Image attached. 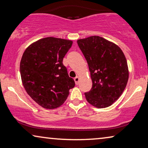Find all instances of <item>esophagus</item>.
<instances>
[{
	"label": "esophagus",
	"mask_w": 148,
	"mask_h": 148,
	"mask_svg": "<svg viewBox=\"0 0 148 148\" xmlns=\"http://www.w3.org/2000/svg\"><path fill=\"white\" fill-rule=\"evenodd\" d=\"M74 81H75V82L76 85H78L79 82V77L78 76H77L74 79Z\"/></svg>",
	"instance_id": "esophagus-1"
}]
</instances>
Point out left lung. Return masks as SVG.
<instances>
[{
	"mask_svg": "<svg viewBox=\"0 0 148 148\" xmlns=\"http://www.w3.org/2000/svg\"><path fill=\"white\" fill-rule=\"evenodd\" d=\"M87 61L92 87L85 95L88 103L103 108L121 96L128 81L129 71L123 51L116 44L98 36L77 40Z\"/></svg>",
	"mask_w": 148,
	"mask_h": 148,
	"instance_id": "8db88e82",
	"label": "left lung"
}]
</instances>
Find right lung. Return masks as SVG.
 Here are the masks:
<instances>
[{
	"instance_id": "add662e5",
	"label": "right lung",
	"mask_w": 148,
	"mask_h": 148,
	"mask_svg": "<svg viewBox=\"0 0 148 148\" xmlns=\"http://www.w3.org/2000/svg\"><path fill=\"white\" fill-rule=\"evenodd\" d=\"M73 41L47 37L26 49L20 64L23 86L36 103L46 109L60 107L66 101L75 81L63 64Z\"/></svg>"
}]
</instances>
